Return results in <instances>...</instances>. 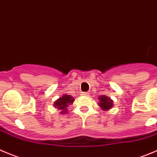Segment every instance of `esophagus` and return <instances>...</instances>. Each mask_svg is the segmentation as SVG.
Listing matches in <instances>:
<instances>
[{"mask_svg":"<svg viewBox=\"0 0 157 157\" xmlns=\"http://www.w3.org/2000/svg\"><path fill=\"white\" fill-rule=\"evenodd\" d=\"M89 93L88 92H86V93H82V94L81 95H83V96H86V97H87V96H89Z\"/></svg>","mask_w":157,"mask_h":157,"instance_id":"obj_1","label":"esophagus"}]
</instances>
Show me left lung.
<instances>
[{
	"label": "left lung",
	"mask_w": 157,
	"mask_h": 157,
	"mask_svg": "<svg viewBox=\"0 0 157 157\" xmlns=\"http://www.w3.org/2000/svg\"><path fill=\"white\" fill-rule=\"evenodd\" d=\"M98 105L100 107V109L103 111H107L112 109L113 106V101L112 99L108 97L107 96H100L98 97Z\"/></svg>",
	"instance_id": "left-lung-1"
}]
</instances>
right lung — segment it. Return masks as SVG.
Wrapping results in <instances>:
<instances>
[{
	"instance_id": "add662e5",
	"label": "right lung",
	"mask_w": 157,
	"mask_h": 157,
	"mask_svg": "<svg viewBox=\"0 0 157 157\" xmlns=\"http://www.w3.org/2000/svg\"><path fill=\"white\" fill-rule=\"evenodd\" d=\"M74 102V97L71 95H66L63 94L62 97H60L54 103V106L56 109H58L60 114H66L68 113V106L73 104Z\"/></svg>"
}]
</instances>
